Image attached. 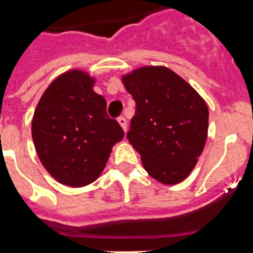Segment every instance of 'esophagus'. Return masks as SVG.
Wrapping results in <instances>:
<instances>
[{
    "label": "esophagus",
    "mask_w": 253,
    "mask_h": 253,
    "mask_svg": "<svg viewBox=\"0 0 253 253\" xmlns=\"http://www.w3.org/2000/svg\"><path fill=\"white\" fill-rule=\"evenodd\" d=\"M118 122H119V125L122 126L123 131L126 132V130H127V121H126V118H125V117H119Z\"/></svg>",
    "instance_id": "obj_1"
}]
</instances>
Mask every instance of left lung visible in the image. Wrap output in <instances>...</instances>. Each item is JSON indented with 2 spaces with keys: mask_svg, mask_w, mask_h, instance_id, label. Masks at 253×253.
I'll list each match as a JSON object with an SVG mask.
<instances>
[{
  "mask_svg": "<svg viewBox=\"0 0 253 253\" xmlns=\"http://www.w3.org/2000/svg\"><path fill=\"white\" fill-rule=\"evenodd\" d=\"M136 105L127 139L155 180L173 185L196 167L208 138L206 102L166 67H144L123 76Z\"/></svg>",
  "mask_w": 253,
  "mask_h": 253,
  "instance_id": "8db88e82",
  "label": "left lung"
}]
</instances>
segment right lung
Returning <instances> with one entry per match:
<instances>
[{"mask_svg":"<svg viewBox=\"0 0 253 253\" xmlns=\"http://www.w3.org/2000/svg\"><path fill=\"white\" fill-rule=\"evenodd\" d=\"M93 84L87 73L69 71L45 89L34 113L31 132L42 164L59 182L73 188L93 182L111 147L125 136Z\"/></svg>","mask_w":253,"mask_h":253,"instance_id":"add662e5","label":"right lung"}]
</instances>
